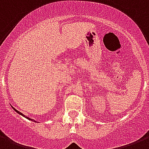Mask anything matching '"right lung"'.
<instances>
[{"instance_id": "1", "label": "right lung", "mask_w": 149, "mask_h": 149, "mask_svg": "<svg viewBox=\"0 0 149 149\" xmlns=\"http://www.w3.org/2000/svg\"><path fill=\"white\" fill-rule=\"evenodd\" d=\"M12 107V108L13 109H14V111H16L17 113H18L19 115H22V116H23V117H24V118H27V119H28V120H30V121H32V122H37L36 121H35V120H34V119H32V118H29V117H27V116H26V115H24V114H22V113L21 112H20V111H17V110H16V109H15V108H14V107L13 106H11Z\"/></svg>"}]
</instances>
